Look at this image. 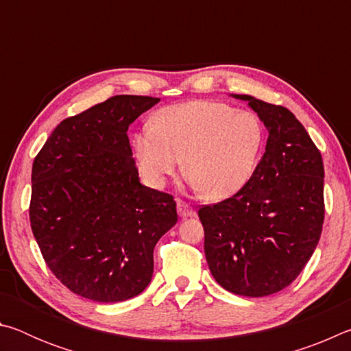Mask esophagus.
<instances>
[{
  "instance_id": "34e87169",
  "label": "esophagus",
  "mask_w": 351,
  "mask_h": 351,
  "mask_svg": "<svg viewBox=\"0 0 351 351\" xmlns=\"http://www.w3.org/2000/svg\"><path fill=\"white\" fill-rule=\"evenodd\" d=\"M176 209H178V215L181 218H187V217H193L195 212L192 207H190L187 203H184L182 199L176 201Z\"/></svg>"
}]
</instances>
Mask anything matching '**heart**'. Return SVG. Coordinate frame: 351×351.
Listing matches in <instances>:
<instances>
[{"label":"heart","instance_id":"heart-1","mask_svg":"<svg viewBox=\"0 0 351 351\" xmlns=\"http://www.w3.org/2000/svg\"><path fill=\"white\" fill-rule=\"evenodd\" d=\"M265 128L251 111L197 100L165 106L133 136L134 156L147 184L161 189L180 167L204 198L234 197L260 162Z\"/></svg>","mask_w":351,"mask_h":351}]
</instances>
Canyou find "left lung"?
I'll list each match as a JSON object with an SVG mask.
<instances>
[{
  "label": "left lung",
  "instance_id": "8db88e82",
  "mask_svg": "<svg viewBox=\"0 0 351 351\" xmlns=\"http://www.w3.org/2000/svg\"><path fill=\"white\" fill-rule=\"evenodd\" d=\"M268 130L263 156L245 189L198 215L209 269L224 289L263 297L295 280L316 249L325 215L324 162L289 110L246 94Z\"/></svg>",
  "mask_w": 351,
  "mask_h": 351
}]
</instances>
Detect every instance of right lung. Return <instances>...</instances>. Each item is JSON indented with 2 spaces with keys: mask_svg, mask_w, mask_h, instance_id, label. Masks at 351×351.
I'll return each instance as SVG.
<instances>
[{
  "mask_svg": "<svg viewBox=\"0 0 351 351\" xmlns=\"http://www.w3.org/2000/svg\"><path fill=\"white\" fill-rule=\"evenodd\" d=\"M158 102L110 97L58 123L34 159V237L54 276L85 299L114 304L141 294L154 246L178 221L173 197L141 184L127 136Z\"/></svg>",
  "mask_w": 351,
  "mask_h": 351,
  "instance_id": "right-lung-1",
  "label": "right lung"
}]
</instances>
